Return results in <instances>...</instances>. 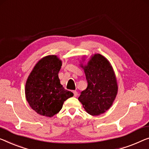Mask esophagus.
<instances>
[{
    "label": "esophagus",
    "mask_w": 149,
    "mask_h": 149,
    "mask_svg": "<svg viewBox=\"0 0 149 149\" xmlns=\"http://www.w3.org/2000/svg\"><path fill=\"white\" fill-rule=\"evenodd\" d=\"M73 93H74V96L75 97L77 96V95H78V93H77V91H74V92H73Z\"/></svg>",
    "instance_id": "34e87169"
}]
</instances>
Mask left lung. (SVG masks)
I'll use <instances>...</instances> for the list:
<instances>
[{
	"instance_id": "1",
	"label": "left lung",
	"mask_w": 149,
	"mask_h": 149,
	"mask_svg": "<svg viewBox=\"0 0 149 149\" xmlns=\"http://www.w3.org/2000/svg\"><path fill=\"white\" fill-rule=\"evenodd\" d=\"M83 68L88 86L81 92L78 100L88 114L92 116L103 114L112 106L117 94L113 69L100 54H95Z\"/></svg>"
}]
</instances>
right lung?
Returning a JSON list of instances; mask_svg holds the SVG:
<instances>
[{
	"label": "right lung",
	"instance_id": "add662e5",
	"mask_svg": "<svg viewBox=\"0 0 149 149\" xmlns=\"http://www.w3.org/2000/svg\"><path fill=\"white\" fill-rule=\"evenodd\" d=\"M61 66V61L56 55L45 57L35 65L26 80V100L42 116H54L61 110L64 102L74 96L61 85L58 77Z\"/></svg>",
	"mask_w": 149,
	"mask_h": 149
}]
</instances>
